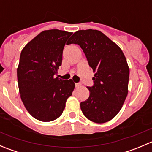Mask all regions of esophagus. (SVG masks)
Here are the masks:
<instances>
[{"instance_id":"1","label":"esophagus","mask_w":152,"mask_h":152,"mask_svg":"<svg viewBox=\"0 0 152 152\" xmlns=\"http://www.w3.org/2000/svg\"><path fill=\"white\" fill-rule=\"evenodd\" d=\"M75 86H76V87H80L81 86H82V84H81V83H76V84H75Z\"/></svg>"}]
</instances>
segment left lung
Returning <instances> with one entry per match:
<instances>
[{
    "mask_svg": "<svg viewBox=\"0 0 152 152\" xmlns=\"http://www.w3.org/2000/svg\"><path fill=\"white\" fill-rule=\"evenodd\" d=\"M77 44L94 72L90 96L80 107L85 116L98 124L112 120L121 109L128 94L129 68L123 51L98 30L75 32L69 44Z\"/></svg>",
    "mask_w": 152,
    "mask_h": 152,
    "instance_id": "left-lung-1",
    "label": "left lung"
}]
</instances>
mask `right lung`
Masks as SVG:
<instances>
[{"label":"right lung","instance_id":"add662e5","mask_svg":"<svg viewBox=\"0 0 152 152\" xmlns=\"http://www.w3.org/2000/svg\"><path fill=\"white\" fill-rule=\"evenodd\" d=\"M72 34L58 29L43 31L21 51L17 71L19 92L26 109L37 120L48 122L58 118L74 90L72 79L54 76Z\"/></svg>","mask_w":152,"mask_h":152}]
</instances>
